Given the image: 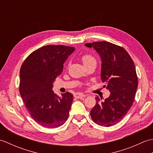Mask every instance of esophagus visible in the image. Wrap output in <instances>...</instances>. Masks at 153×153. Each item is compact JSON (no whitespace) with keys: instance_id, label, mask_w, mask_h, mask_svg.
Returning a JSON list of instances; mask_svg holds the SVG:
<instances>
[{"instance_id":"esophagus-1","label":"esophagus","mask_w":153,"mask_h":153,"mask_svg":"<svg viewBox=\"0 0 153 153\" xmlns=\"http://www.w3.org/2000/svg\"><path fill=\"white\" fill-rule=\"evenodd\" d=\"M75 98L76 99H81V98H83V97H85V95H83V93H76L74 95Z\"/></svg>"}]
</instances>
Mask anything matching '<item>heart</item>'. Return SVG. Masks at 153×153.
Here are the masks:
<instances>
[{"instance_id": "1", "label": "heart", "mask_w": 153, "mask_h": 153, "mask_svg": "<svg viewBox=\"0 0 153 153\" xmlns=\"http://www.w3.org/2000/svg\"><path fill=\"white\" fill-rule=\"evenodd\" d=\"M82 60L84 65L88 64L90 63H96L95 58L90 54L83 55L82 57Z\"/></svg>"}]
</instances>
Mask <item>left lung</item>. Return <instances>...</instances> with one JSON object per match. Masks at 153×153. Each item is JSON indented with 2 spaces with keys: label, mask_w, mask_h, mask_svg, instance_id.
I'll return each mask as SVG.
<instances>
[{
  "label": "left lung",
  "mask_w": 153,
  "mask_h": 153,
  "mask_svg": "<svg viewBox=\"0 0 153 153\" xmlns=\"http://www.w3.org/2000/svg\"><path fill=\"white\" fill-rule=\"evenodd\" d=\"M101 58L100 78L110 96L104 101L98 97L91 110V116L97 124L110 127L121 121L134 103L138 80L135 66L124 48L107 41L86 43ZM102 99V98H101Z\"/></svg>",
  "instance_id": "1"
}]
</instances>
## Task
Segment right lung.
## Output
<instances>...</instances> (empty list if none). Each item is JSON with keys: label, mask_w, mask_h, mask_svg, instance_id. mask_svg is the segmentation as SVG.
<instances>
[{"label": "right lung", "mask_w": 153, "mask_h": 153, "mask_svg": "<svg viewBox=\"0 0 153 153\" xmlns=\"http://www.w3.org/2000/svg\"><path fill=\"white\" fill-rule=\"evenodd\" d=\"M74 51L71 47L47 45L29 55L21 66L19 93L31 118L45 128H58L68 118L73 95L66 92L60 97L52 89Z\"/></svg>", "instance_id": "obj_1"}]
</instances>
